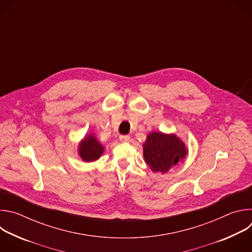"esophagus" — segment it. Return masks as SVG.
Listing matches in <instances>:
<instances>
[{
  "instance_id": "obj_1",
  "label": "esophagus",
  "mask_w": 252,
  "mask_h": 252,
  "mask_svg": "<svg viewBox=\"0 0 252 252\" xmlns=\"http://www.w3.org/2000/svg\"><path fill=\"white\" fill-rule=\"evenodd\" d=\"M120 140L122 142H128V141H130V136L129 135H120Z\"/></svg>"
}]
</instances>
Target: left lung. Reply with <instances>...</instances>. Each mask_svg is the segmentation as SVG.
Here are the masks:
<instances>
[{
	"label": "left lung",
	"mask_w": 252,
	"mask_h": 252,
	"mask_svg": "<svg viewBox=\"0 0 252 252\" xmlns=\"http://www.w3.org/2000/svg\"><path fill=\"white\" fill-rule=\"evenodd\" d=\"M187 154L186 145L174 134L166 135L160 132H152L143 143V157L154 171H168Z\"/></svg>",
	"instance_id": "left-lung-1"
}]
</instances>
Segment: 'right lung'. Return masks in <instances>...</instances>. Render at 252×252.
Masks as SVG:
<instances>
[{"label":"right lung","instance_id":"obj_1","mask_svg":"<svg viewBox=\"0 0 252 252\" xmlns=\"http://www.w3.org/2000/svg\"><path fill=\"white\" fill-rule=\"evenodd\" d=\"M102 151V146L92 134L84 138L80 145V155L85 161L96 160L101 156Z\"/></svg>","mask_w":252,"mask_h":252}]
</instances>
